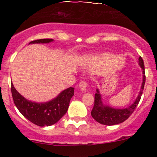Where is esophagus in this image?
<instances>
[{
  "label": "esophagus",
  "instance_id": "34e87169",
  "mask_svg": "<svg viewBox=\"0 0 157 157\" xmlns=\"http://www.w3.org/2000/svg\"><path fill=\"white\" fill-rule=\"evenodd\" d=\"M88 84L86 81H81L80 83H79V88L81 90L82 92H86V87H87Z\"/></svg>",
  "mask_w": 157,
  "mask_h": 157
}]
</instances>
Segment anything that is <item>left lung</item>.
Wrapping results in <instances>:
<instances>
[{
	"label": "left lung",
	"mask_w": 157,
	"mask_h": 157,
	"mask_svg": "<svg viewBox=\"0 0 157 157\" xmlns=\"http://www.w3.org/2000/svg\"><path fill=\"white\" fill-rule=\"evenodd\" d=\"M138 64L142 69V74H143V82H142L141 87H140V93L137 96V99L131 104L130 106L125 109H115L109 105L103 104L102 99V96L99 93V89H96V93L95 94L94 105L91 111V115L97 122L100 123L105 125H115V124H120L124 122L130 117V115L134 112V109L138 105L139 102L141 98L142 93H143L144 88L145 80V71H144V64L141 57L139 58Z\"/></svg>",
	"instance_id": "8db88e82"
}]
</instances>
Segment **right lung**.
I'll return each mask as SVG.
<instances>
[{"instance_id":"obj_1","label":"right lung","mask_w":157,"mask_h":157,"mask_svg":"<svg viewBox=\"0 0 157 157\" xmlns=\"http://www.w3.org/2000/svg\"><path fill=\"white\" fill-rule=\"evenodd\" d=\"M52 39H42L30 42L29 44H44L53 42ZM11 93L13 102L20 113L33 124L40 127L50 126L58 122L66 114L71 99L74 94V88L63 90L55 98L45 102L28 100L17 92L11 83Z\"/></svg>"}]
</instances>
